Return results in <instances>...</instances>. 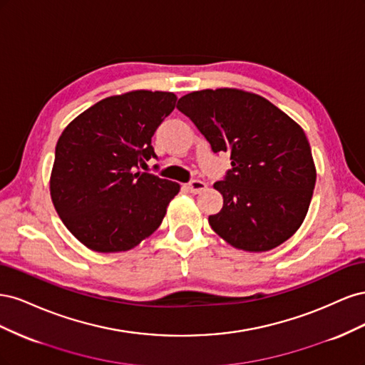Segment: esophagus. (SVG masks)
Here are the masks:
<instances>
[{
  "mask_svg": "<svg viewBox=\"0 0 365 365\" xmlns=\"http://www.w3.org/2000/svg\"><path fill=\"white\" fill-rule=\"evenodd\" d=\"M185 187H187V190H189L190 193L196 195V193L204 192L207 189V184L204 181H200V180H193V181H190L189 184H187Z\"/></svg>",
  "mask_w": 365,
  "mask_h": 365,
  "instance_id": "34e87169",
  "label": "esophagus"
}]
</instances>
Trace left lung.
Instances as JSON below:
<instances>
[{
  "label": "left lung",
  "mask_w": 365,
  "mask_h": 365,
  "mask_svg": "<svg viewBox=\"0 0 365 365\" xmlns=\"http://www.w3.org/2000/svg\"><path fill=\"white\" fill-rule=\"evenodd\" d=\"M176 108L208 140L228 152L231 170L213 184L224 205L208 224L227 244L263 252L282 245L302 227L317 169L302 126L267 98L237 88L182 96Z\"/></svg>",
  "instance_id": "left-lung-1"
}]
</instances>
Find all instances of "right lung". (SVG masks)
<instances>
[{
  "label": "right lung",
  "mask_w": 365,
  "mask_h": 365,
  "mask_svg": "<svg viewBox=\"0 0 365 365\" xmlns=\"http://www.w3.org/2000/svg\"><path fill=\"white\" fill-rule=\"evenodd\" d=\"M176 96L135 90L106 97L63 129L50 175L54 208L96 252L135 248L155 231L180 184L140 170L157 157L150 140Z\"/></svg>",
  "instance_id": "obj_1"
}]
</instances>
